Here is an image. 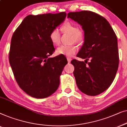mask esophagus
Returning <instances> with one entry per match:
<instances>
[{
	"label": "esophagus",
	"instance_id": "obj_1",
	"mask_svg": "<svg viewBox=\"0 0 127 127\" xmlns=\"http://www.w3.org/2000/svg\"><path fill=\"white\" fill-rule=\"evenodd\" d=\"M67 61H68V62H71V60H72V59H71V58H69V57H67Z\"/></svg>",
	"mask_w": 127,
	"mask_h": 127
}]
</instances>
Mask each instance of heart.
<instances>
[{
	"label": "heart",
	"instance_id": "1",
	"mask_svg": "<svg viewBox=\"0 0 127 127\" xmlns=\"http://www.w3.org/2000/svg\"><path fill=\"white\" fill-rule=\"evenodd\" d=\"M62 31L63 33H67L71 35L70 41L71 43H81L85 39L83 32L79 30L77 25L69 21L66 22L62 25ZM49 39L54 45H59L61 40V34L58 29H53L49 34ZM78 51V47L75 45H62L57 49L56 53L58 55H63L67 56L74 55Z\"/></svg>",
	"mask_w": 127,
	"mask_h": 127
}]
</instances>
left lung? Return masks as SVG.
Wrapping results in <instances>:
<instances>
[{
  "label": "left lung",
  "instance_id": "obj_1",
  "mask_svg": "<svg viewBox=\"0 0 127 127\" xmlns=\"http://www.w3.org/2000/svg\"><path fill=\"white\" fill-rule=\"evenodd\" d=\"M67 17L81 25L85 33L83 45L76 55L85 62H71L76 85L84 94L97 95L109 87L116 75L119 63L117 36L108 21L95 12H71Z\"/></svg>",
  "mask_w": 127,
  "mask_h": 127
}]
</instances>
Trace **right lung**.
Segmentation results:
<instances>
[{
	"mask_svg": "<svg viewBox=\"0 0 127 127\" xmlns=\"http://www.w3.org/2000/svg\"><path fill=\"white\" fill-rule=\"evenodd\" d=\"M65 17V12L29 15L12 35L10 64L19 86L32 97L46 98L59 86L60 76L68 62L63 55L49 58L55 51L49 34Z\"/></svg>",
	"mask_w": 127,
	"mask_h": 127,
	"instance_id": "right-lung-1",
	"label": "right lung"
}]
</instances>
